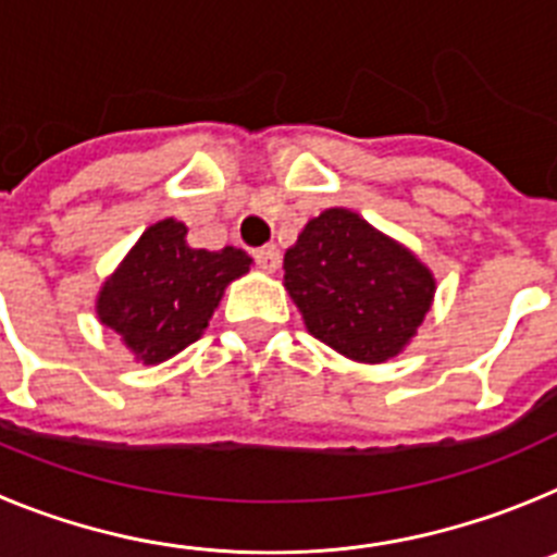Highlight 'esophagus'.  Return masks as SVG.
<instances>
[{
    "label": "esophagus",
    "instance_id": "obj_1",
    "mask_svg": "<svg viewBox=\"0 0 557 557\" xmlns=\"http://www.w3.org/2000/svg\"><path fill=\"white\" fill-rule=\"evenodd\" d=\"M256 264L264 270V273H275V270L282 268V250L275 248V245H264V248L256 250Z\"/></svg>",
    "mask_w": 557,
    "mask_h": 557
}]
</instances>
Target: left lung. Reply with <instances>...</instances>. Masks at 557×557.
I'll return each mask as SVG.
<instances>
[{"label": "left lung", "mask_w": 557, "mask_h": 557, "mask_svg": "<svg viewBox=\"0 0 557 557\" xmlns=\"http://www.w3.org/2000/svg\"><path fill=\"white\" fill-rule=\"evenodd\" d=\"M284 287L312 337L379 366L410 346L435 301V275L407 245L334 206L284 253Z\"/></svg>", "instance_id": "obj_1"}]
</instances>
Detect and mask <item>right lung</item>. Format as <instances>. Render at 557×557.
<instances>
[{
    "mask_svg": "<svg viewBox=\"0 0 557 557\" xmlns=\"http://www.w3.org/2000/svg\"><path fill=\"white\" fill-rule=\"evenodd\" d=\"M186 231L175 218L150 225L97 293L100 323L141 366L166 362L200 339L225 287L253 264L231 245L191 248Z\"/></svg>",
    "mask_w": 557,
    "mask_h": 557,
    "instance_id": "obj_1",
    "label": "right lung"
}]
</instances>
